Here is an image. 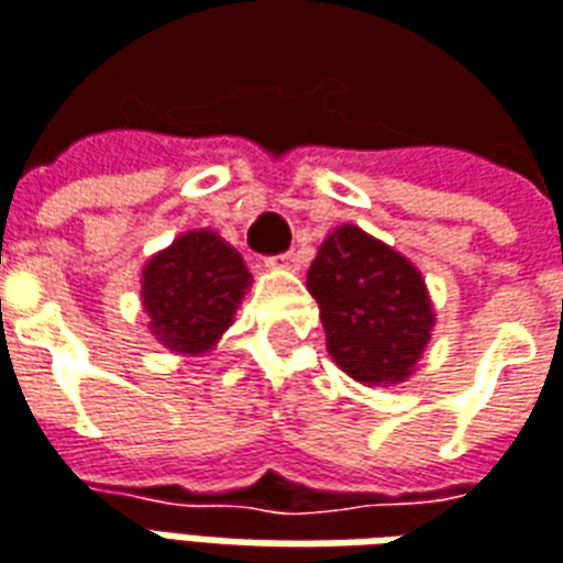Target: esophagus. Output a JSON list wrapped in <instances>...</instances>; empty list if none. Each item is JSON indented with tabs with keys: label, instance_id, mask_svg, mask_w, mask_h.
Returning <instances> with one entry per match:
<instances>
[{
	"label": "esophagus",
	"instance_id": "1",
	"mask_svg": "<svg viewBox=\"0 0 563 563\" xmlns=\"http://www.w3.org/2000/svg\"><path fill=\"white\" fill-rule=\"evenodd\" d=\"M274 265H280V268H286V271H298L301 268V258H298V253H286V255H280Z\"/></svg>",
	"mask_w": 563,
	"mask_h": 563
}]
</instances>
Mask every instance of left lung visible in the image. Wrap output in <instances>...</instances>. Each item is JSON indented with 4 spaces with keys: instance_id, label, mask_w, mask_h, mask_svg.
Returning a JSON list of instances; mask_svg holds the SVG:
<instances>
[{
    "instance_id": "8db88e82",
    "label": "left lung",
    "mask_w": 563,
    "mask_h": 563,
    "mask_svg": "<svg viewBox=\"0 0 563 563\" xmlns=\"http://www.w3.org/2000/svg\"><path fill=\"white\" fill-rule=\"evenodd\" d=\"M325 350L365 387H393L418 372L435 310L423 274L360 225H338L308 268Z\"/></svg>"
}]
</instances>
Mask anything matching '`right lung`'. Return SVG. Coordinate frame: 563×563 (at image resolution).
<instances>
[{
	"label": "right lung",
	"instance_id": "obj_1",
	"mask_svg": "<svg viewBox=\"0 0 563 563\" xmlns=\"http://www.w3.org/2000/svg\"><path fill=\"white\" fill-rule=\"evenodd\" d=\"M253 274L210 228L179 234L143 265L140 298L148 332L176 356L210 353L234 322Z\"/></svg>",
	"mask_w": 563,
	"mask_h": 563
}]
</instances>
